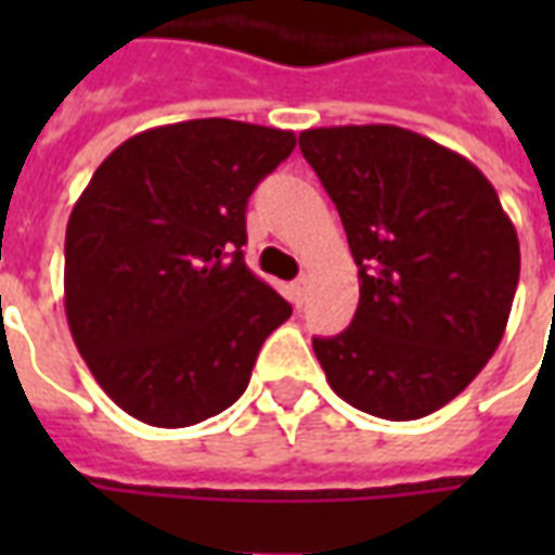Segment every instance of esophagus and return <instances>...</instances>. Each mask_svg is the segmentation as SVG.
Masks as SVG:
<instances>
[{"label": "esophagus", "instance_id": "obj_1", "mask_svg": "<svg viewBox=\"0 0 555 555\" xmlns=\"http://www.w3.org/2000/svg\"><path fill=\"white\" fill-rule=\"evenodd\" d=\"M288 297H291V302H294V306L300 309L302 302H306V279H297V282H291Z\"/></svg>", "mask_w": 555, "mask_h": 555}]
</instances>
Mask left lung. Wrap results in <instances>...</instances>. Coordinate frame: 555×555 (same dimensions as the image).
I'll use <instances>...</instances> for the list:
<instances>
[{"label":"left lung","instance_id":"obj_1","mask_svg":"<svg viewBox=\"0 0 555 555\" xmlns=\"http://www.w3.org/2000/svg\"><path fill=\"white\" fill-rule=\"evenodd\" d=\"M300 151L360 267L353 321L312 338L314 357L350 408L428 416L500 348L520 279L512 219L469 159L404 127H314Z\"/></svg>","mask_w":555,"mask_h":555}]
</instances>
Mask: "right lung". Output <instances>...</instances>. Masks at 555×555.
Instances as JSON below:
<instances>
[{"instance_id": "add662e5", "label": "right lung", "mask_w": 555, "mask_h": 555, "mask_svg": "<svg viewBox=\"0 0 555 555\" xmlns=\"http://www.w3.org/2000/svg\"><path fill=\"white\" fill-rule=\"evenodd\" d=\"M297 145L229 118L154 127L115 147L70 210L65 312L118 408L186 428L231 408L291 306L243 261L246 202Z\"/></svg>"}]
</instances>
